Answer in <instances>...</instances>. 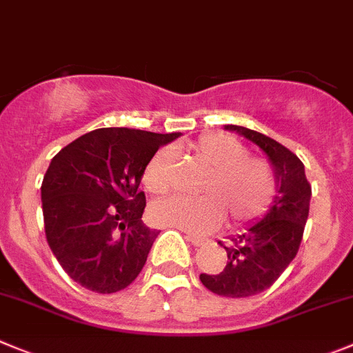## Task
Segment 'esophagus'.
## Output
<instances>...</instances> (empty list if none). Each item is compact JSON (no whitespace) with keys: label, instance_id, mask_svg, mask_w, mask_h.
Segmentation results:
<instances>
[{"label":"esophagus","instance_id":"esophagus-1","mask_svg":"<svg viewBox=\"0 0 353 353\" xmlns=\"http://www.w3.org/2000/svg\"><path fill=\"white\" fill-rule=\"evenodd\" d=\"M186 240L190 243H192V245H195V247L203 245V243L207 242L205 239H200V236H196V235H190V233H188V235H186Z\"/></svg>","mask_w":353,"mask_h":353}]
</instances>
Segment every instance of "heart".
Returning a JSON list of instances; mask_svg holds the SVG:
<instances>
[{
  "label": "heart",
  "mask_w": 353,
  "mask_h": 353,
  "mask_svg": "<svg viewBox=\"0 0 353 353\" xmlns=\"http://www.w3.org/2000/svg\"><path fill=\"white\" fill-rule=\"evenodd\" d=\"M192 154L207 172L200 199L154 202L151 221L190 233H209L228 217L230 226H245L266 212L275 196L272 167L249 157L243 144L225 134H207L192 144ZM143 183L153 195H163L172 186V151L163 148L148 161Z\"/></svg>",
  "instance_id": "1"
}]
</instances>
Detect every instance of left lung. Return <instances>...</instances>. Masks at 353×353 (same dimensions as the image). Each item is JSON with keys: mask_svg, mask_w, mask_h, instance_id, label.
Returning <instances> with one entry per match:
<instances>
[{"mask_svg": "<svg viewBox=\"0 0 353 353\" xmlns=\"http://www.w3.org/2000/svg\"><path fill=\"white\" fill-rule=\"evenodd\" d=\"M225 130L236 132L266 154L275 176V196L265 216L223 245L228 254L223 272L200 273V281L214 294L249 298L268 289L294 259L308 219L312 186L303 161L281 143L239 125H225Z\"/></svg>", "mask_w": 353, "mask_h": 353, "instance_id": "left-lung-1", "label": "left lung"}]
</instances>
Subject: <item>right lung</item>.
Instances as JSON below:
<instances>
[{
	"mask_svg": "<svg viewBox=\"0 0 353 353\" xmlns=\"http://www.w3.org/2000/svg\"><path fill=\"white\" fill-rule=\"evenodd\" d=\"M181 132L97 128L62 148L41 183L45 233L64 272L111 294L136 281L158 230L143 223L141 179L158 148Z\"/></svg>",
	"mask_w": 353,
	"mask_h": 353,
	"instance_id": "right-lung-1",
	"label": "right lung"
}]
</instances>
